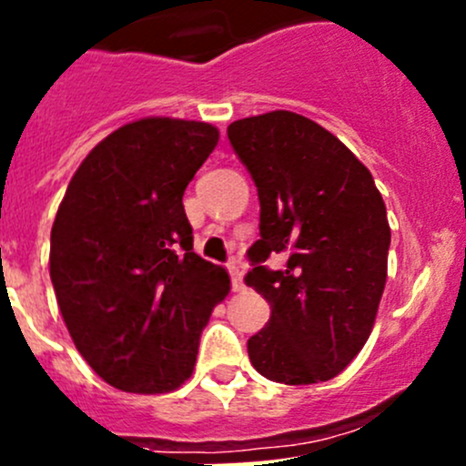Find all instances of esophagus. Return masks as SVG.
Masks as SVG:
<instances>
[{"label": "esophagus", "mask_w": 466, "mask_h": 466, "mask_svg": "<svg viewBox=\"0 0 466 466\" xmlns=\"http://www.w3.org/2000/svg\"><path fill=\"white\" fill-rule=\"evenodd\" d=\"M228 270H229V277H232V290H243V272H241V268L237 266V263H229L228 266Z\"/></svg>", "instance_id": "34e87169"}]
</instances>
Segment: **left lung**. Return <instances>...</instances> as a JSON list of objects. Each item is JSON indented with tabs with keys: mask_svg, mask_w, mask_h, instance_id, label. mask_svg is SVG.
<instances>
[{
	"mask_svg": "<svg viewBox=\"0 0 466 466\" xmlns=\"http://www.w3.org/2000/svg\"><path fill=\"white\" fill-rule=\"evenodd\" d=\"M259 196V241L246 284L270 304L248 340L261 377L309 385L340 374L363 350L388 277L390 225L374 177L316 121L289 110L228 126ZM270 254L287 257L270 271Z\"/></svg>",
	"mask_w": 466,
	"mask_h": 466,
	"instance_id": "8db88e82",
	"label": "left lung"
}]
</instances>
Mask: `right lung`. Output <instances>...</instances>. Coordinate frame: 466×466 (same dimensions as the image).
<instances>
[{
    "label": "right lung",
    "mask_w": 466,
    "mask_h": 466,
    "mask_svg": "<svg viewBox=\"0 0 466 466\" xmlns=\"http://www.w3.org/2000/svg\"><path fill=\"white\" fill-rule=\"evenodd\" d=\"M216 144L218 130L203 121H133L94 146L65 191L51 284L74 345L112 388H180L229 293L228 272L194 252L182 205Z\"/></svg>",
    "instance_id": "1"
}]
</instances>
